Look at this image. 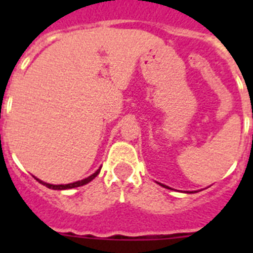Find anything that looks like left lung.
I'll use <instances>...</instances> for the list:
<instances>
[{"label":"left lung","instance_id":"8db88e82","mask_svg":"<svg viewBox=\"0 0 253 253\" xmlns=\"http://www.w3.org/2000/svg\"><path fill=\"white\" fill-rule=\"evenodd\" d=\"M158 184H160V182H158ZM160 185H161V186H163V187H166V189H171V187L166 186V185H163V184H160ZM187 193L191 194V193H198V191H187Z\"/></svg>","mask_w":253,"mask_h":253}]
</instances>
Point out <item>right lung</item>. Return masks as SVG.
Returning a JSON list of instances; mask_svg holds the SVG:
<instances>
[{"mask_svg":"<svg viewBox=\"0 0 253 253\" xmlns=\"http://www.w3.org/2000/svg\"><path fill=\"white\" fill-rule=\"evenodd\" d=\"M100 171H101V167H100L97 171L95 172V173H92L91 176H88V177L84 178V180H80V181H76V182H71V184H66V185H53V184H48V182H44V181L39 180V178H37V181H39L40 184L44 185V186L49 187V189H53V190H67V189H75V187H78V186H84V185L88 184L90 181H92L93 178L96 177V176L99 175Z\"/></svg>","mask_w":253,"mask_h":253,"instance_id":"right-lung-1","label":"right lung"}]
</instances>
